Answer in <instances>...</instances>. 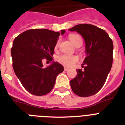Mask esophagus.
I'll return each instance as SVG.
<instances>
[{"label": "esophagus", "instance_id": "1", "mask_svg": "<svg viewBox=\"0 0 125 125\" xmlns=\"http://www.w3.org/2000/svg\"><path fill=\"white\" fill-rule=\"evenodd\" d=\"M69 69L67 68V67H64V71H68Z\"/></svg>", "mask_w": 125, "mask_h": 125}]
</instances>
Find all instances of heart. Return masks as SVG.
Wrapping results in <instances>:
<instances>
[{
  "label": "heart",
  "instance_id": "obj_1",
  "mask_svg": "<svg viewBox=\"0 0 125 125\" xmlns=\"http://www.w3.org/2000/svg\"><path fill=\"white\" fill-rule=\"evenodd\" d=\"M69 38L75 47L80 42L82 43V38L78 34H70L69 36ZM58 45L59 42H58L56 45V48L58 47ZM57 60L60 64L63 65V66L70 67H72L75 63L78 62V57L76 56H74V55L62 54L59 56L57 58Z\"/></svg>",
  "mask_w": 125,
  "mask_h": 125
}]
</instances>
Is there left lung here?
Segmentation results:
<instances>
[{"label":"left lung","mask_w":125,"mask_h":125,"mask_svg":"<svg viewBox=\"0 0 125 125\" xmlns=\"http://www.w3.org/2000/svg\"><path fill=\"white\" fill-rule=\"evenodd\" d=\"M69 30L76 31L84 39L85 53L82 67L70 81L73 91L82 97L95 95L102 88L113 62L112 40L105 30L89 24H80ZM84 67H83V65Z\"/></svg>","instance_id":"1"}]
</instances>
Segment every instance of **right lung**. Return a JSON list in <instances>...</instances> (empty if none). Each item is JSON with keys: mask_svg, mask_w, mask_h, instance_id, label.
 <instances>
[{"mask_svg": "<svg viewBox=\"0 0 125 125\" xmlns=\"http://www.w3.org/2000/svg\"><path fill=\"white\" fill-rule=\"evenodd\" d=\"M48 29H31L19 34L11 49L13 68L26 90L32 95L49 93L54 85L58 74L63 67L56 62L43 67V61H52L54 49L60 34Z\"/></svg>", "mask_w": 125, "mask_h": 125, "instance_id": "right-lung-1", "label": "right lung"}]
</instances>
